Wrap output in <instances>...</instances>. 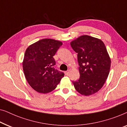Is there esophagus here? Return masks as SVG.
I'll return each mask as SVG.
<instances>
[{
    "label": "esophagus",
    "instance_id": "34e87169",
    "mask_svg": "<svg viewBox=\"0 0 127 127\" xmlns=\"http://www.w3.org/2000/svg\"><path fill=\"white\" fill-rule=\"evenodd\" d=\"M69 73H70V69H69V70H68L65 72V74L66 75H68L69 74Z\"/></svg>",
    "mask_w": 127,
    "mask_h": 127
}]
</instances>
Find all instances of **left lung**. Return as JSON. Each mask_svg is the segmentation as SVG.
I'll return each mask as SVG.
<instances>
[{
	"label": "left lung",
	"instance_id": "obj_1",
	"mask_svg": "<svg viewBox=\"0 0 127 127\" xmlns=\"http://www.w3.org/2000/svg\"><path fill=\"white\" fill-rule=\"evenodd\" d=\"M70 44L78 53L79 65V79L72 82L75 89L82 95H93L102 87L110 71L111 60L106 46L100 39L87 35Z\"/></svg>",
	"mask_w": 127,
	"mask_h": 127
}]
</instances>
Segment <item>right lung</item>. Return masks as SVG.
Wrapping results in <instances>:
<instances>
[{
	"instance_id": "add662e5",
	"label": "right lung",
	"mask_w": 127,
	"mask_h": 127,
	"mask_svg": "<svg viewBox=\"0 0 127 127\" xmlns=\"http://www.w3.org/2000/svg\"><path fill=\"white\" fill-rule=\"evenodd\" d=\"M62 42L53 39L39 40L26 49L23 60V69L29 85L40 93H48L56 89L63 72L57 70L53 56Z\"/></svg>"
}]
</instances>
